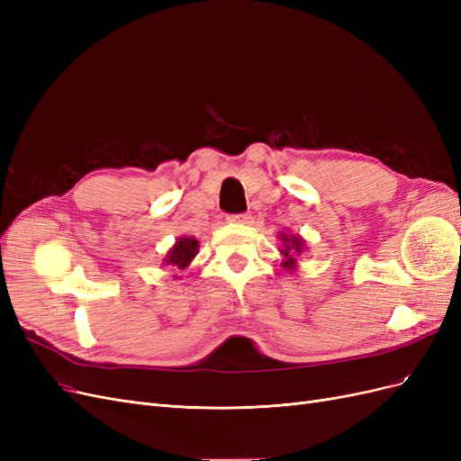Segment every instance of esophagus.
<instances>
[{
  "label": "esophagus",
  "instance_id": "obj_1",
  "mask_svg": "<svg viewBox=\"0 0 461 461\" xmlns=\"http://www.w3.org/2000/svg\"><path fill=\"white\" fill-rule=\"evenodd\" d=\"M249 219H252V215H249V213H232V215H229L230 222H248Z\"/></svg>",
  "mask_w": 461,
  "mask_h": 461
}]
</instances>
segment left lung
<instances>
[{"instance_id": "1", "label": "left lung", "mask_w": 461, "mask_h": 461, "mask_svg": "<svg viewBox=\"0 0 461 461\" xmlns=\"http://www.w3.org/2000/svg\"><path fill=\"white\" fill-rule=\"evenodd\" d=\"M281 239H283V256L286 258V261H283V265L285 267H288V269H294V263H296V256L298 254H302V249H303V240L300 239V236H288V234H281Z\"/></svg>"}]
</instances>
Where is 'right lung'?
Returning <instances> with one entry per match:
<instances>
[{"instance_id":"add662e5","label":"right lung","mask_w":461,"mask_h":461,"mask_svg":"<svg viewBox=\"0 0 461 461\" xmlns=\"http://www.w3.org/2000/svg\"><path fill=\"white\" fill-rule=\"evenodd\" d=\"M196 252H198V240L178 239L169 252V256H167L165 263L173 265V267H176V269H185L186 265L194 259V256H196Z\"/></svg>"}]
</instances>
